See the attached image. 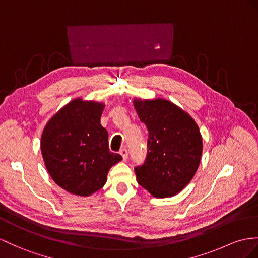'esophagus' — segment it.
I'll list each match as a JSON object with an SVG mask.
<instances>
[{
	"label": "esophagus",
	"instance_id": "34e87169",
	"mask_svg": "<svg viewBox=\"0 0 258 258\" xmlns=\"http://www.w3.org/2000/svg\"><path fill=\"white\" fill-rule=\"evenodd\" d=\"M119 154H120V155L122 156V160H123V161L127 160V158H128V151H127V150H125V149H121L120 151H119Z\"/></svg>",
	"mask_w": 258,
	"mask_h": 258
}]
</instances>
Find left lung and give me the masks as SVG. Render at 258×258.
<instances>
[{
    "instance_id": "1",
    "label": "left lung",
    "mask_w": 258,
    "mask_h": 258,
    "mask_svg": "<svg viewBox=\"0 0 258 258\" xmlns=\"http://www.w3.org/2000/svg\"><path fill=\"white\" fill-rule=\"evenodd\" d=\"M134 107L149 130L148 156L135 168L137 181L153 197H173L190 183L199 167L203 137L198 124L164 98L136 97Z\"/></svg>"
}]
</instances>
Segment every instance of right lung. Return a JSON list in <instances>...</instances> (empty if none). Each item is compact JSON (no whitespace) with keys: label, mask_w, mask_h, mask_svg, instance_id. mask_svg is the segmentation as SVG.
Instances as JSON below:
<instances>
[{"label":"right lung","mask_w":258,"mask_h":258,"mask_svg":"<svg viewBox=\"0 0 258 258\" xmlns=\"http://www.w3.org/2000/svg\"><path fill=\"white\" fill-rule=\"evenodd\" d=\"M105 104L72 99L49 119L40 149L54 183L68 192L91 196L107 181L111 166L122 160L108 147V133L102 124Z\"/></svg>","instance_id":"1"}]
</instances>
